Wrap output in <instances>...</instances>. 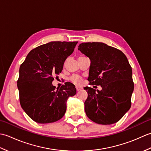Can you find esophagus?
<instances>
[{"instance_id": "obj_1", "label": "esophagus", "mask_w": 151, "mask_h": 151, "mask_svg": "<svg viewBox=\"0 0 151 151\" xmlns=\"http://www.w3.org/2000/svg\"><path fill=\"white\" fill-rule=\"evenodd\" d=\"M76 91H79L80 90H81V89H82V87H79V86H76Z\"/></svg>"}]
</instances>
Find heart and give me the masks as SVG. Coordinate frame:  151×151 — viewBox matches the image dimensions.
I'll return each mask as SVG.
<instances>
[{
    "mask_svg": "<svg viewBox=\"0 0 151 151\" xmlns=\"http://www.w3.org/2000/svg\"><path fill=\"white\" fill-rule=\"evenodd\" d=\"M70 81H71L73 83L76 84H81L82 82V80L81 78L78 77V76H73L71 78H70Z\"/></svg>",
    "mask_w": 151,
    "mask_h": 151,
    "instance_id": "b5f03b06",
    "label": "heart"
}]
</instances>
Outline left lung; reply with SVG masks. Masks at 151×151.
<instances>
[{
    "instance_id": "left-lung-1",
    "label": "left lung",
    "mask_w": 151,
    "mask_h": 151,
    "mask_svg": "<svg viewBox=\"0 0 151 151\" xmlns=\"http://www.w3.org/2000/svg\"><path fill=\"white\" fill-rule=\"evenodd\" d=\"M78 49L91 61L88 81L101 86V91L85 87L88 98L86 114L96 123H117L129 111L134 91L132 70L127 56L120 50L100 42L82 43Z\"/></svg>"
}]
</instances>
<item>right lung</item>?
<instances>
[{"label":"right lung","mask_w":151,"mask_h":151,"mask_svg":"<svg viewBox=\"0 0 151 151\" xmlns=\"http://www.w3.org/2000/svg\"><path fill=\"white\" fill-rule=\"evenodd\" d=\"M77 41H51L28 54L19 68L17 88L22 108L38 123H53L62 118L66 102L76 93L75 85L65 82L60 88L52 84L54 76L62 72L67 58Z\"/></svg>","instance_id":"add662e5"}]
</instances>
